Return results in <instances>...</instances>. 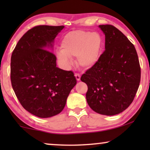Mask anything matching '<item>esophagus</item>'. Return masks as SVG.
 I'll return each mask as SVG.
<instances>
[{
	"mask_svg": "<svg viewBox=\"0 0 150 150\" xmlns=\"http://www.w3.org/2000/svg\"><path fill=\"white\" fill-rule=\"evenodd\" d=\"M75 77L78 81H79L81 80V75L79 74H75Z\"/></svg>",
	"mask_w": 150,
	"mask_h": 150,
	"instance_id": "esophagus-1",
	"label": "esophagus"
}]
</instances>
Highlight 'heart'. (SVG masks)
Segmentation results:
<instances>
[{
	"label": "heart",
	"mask_w": 150,
	"mask_h": 150,
	"mask_svg": "<svg viewBox=\"0 0 150 150\" xmlns=\"http://www.w3.org/2000/svg\"><path fill=\"white\" fill-rule=\"evenodd\" d=\"M103 46V38L98 33L72 30L63 38L61 51L57 52V57L65 65H70L71 58L77 57L78 65L89 69L99 61Z\"/></svg>",
	"instance_id": "obj_1"
}]
</instances>
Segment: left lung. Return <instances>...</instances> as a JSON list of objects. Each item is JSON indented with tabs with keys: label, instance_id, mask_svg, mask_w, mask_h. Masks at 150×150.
I'll use <instances>...</instances> for the list:
<instances>
[{
	"label": "left lung",
	"instance_id": "obj_1",
	"mask_svg": "<svg viewBox=\"0 0 150 150\" xmlns=\"http://www.w3.org/2000/svg\"><path fill=\"white\" fill-rule=\"evenodd\" d=\"M105 35V50L95 66L81 78L87 84L86 99L98 113L115 115L134 100L141 80V68L134 45L115 26L99 25Z\"/></svg>",
	"mask_w": 150,
	"mask_h": 150
}]
</instances>
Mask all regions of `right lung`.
<instances>
[{"instance_id":"right-lung-1","label":"right lung","mask_w":150,"mask_h":150,"mask_svg":"<svg viewBox=\"0 0 150 150\" xmlns=\"http://www.w3.org/2000/svg\"><path fill=\"white\" fill-rule=\"evenodd\" d=\"M63 28L64 26H35L22 37L11 54L13 91L24 109L38 117L60 113L76 84L72 71L57 67L56 57L49 51Z\"/></svg>"}]
</instances>
